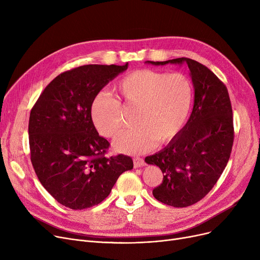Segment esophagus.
Here are the masks:
<instances>
[{
  "mask_svg": "<svg viewBox=\"0 0 260 260\" xmlns=\"http://www.w3.org/2000/svg\"><path fill=\"white\" fill-rule=\"evenodd\" d=\"M145 166V162L142 158H134V167L135 168H142Z\"/></svg>",
  "mask_w": 260,
  "mask_h": 260,
  "instance_id": "1",
  "label": "esophagus"
}]
</instances>
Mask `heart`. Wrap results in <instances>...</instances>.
I'll return each instance as SVG.
<instances>
[{"instance_id":"obj_1","label":"heart","mask_w":260,"mask_h":260,"mask_svg":"<svg viewBox=\"0 0 260 260\" xmlns=\"http://www.w3.org/2000/svg\"><path fill=\"white\" fill-rule=\"evenodd\" d=\"M117 100L106 93L94 97L90 106L94 126L105 137H115L122 126L121 108L136 107V127L123 132L114 146L118 152L138 155L155 141L163 144L182 129L193 101V85L182 74L140 70L123 77L114 87Z\"/></svg>"}]
</instances>
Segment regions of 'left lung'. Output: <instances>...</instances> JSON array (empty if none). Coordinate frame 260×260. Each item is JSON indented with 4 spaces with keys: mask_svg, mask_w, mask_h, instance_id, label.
<instances>
[{
    "mask_svg": "<svg viewBox=\"0 0 260 260\" xmlns=\"http://www.w3.org/2000/svg\"><path fill=\"white\" fill-rule=\"evenodd\" d=\"M152 65H187L194 86V106L186 124L160 152L145 162L160 168L162 183L154 197L168 206L185 208L206 196L219 179L234 141L233 112L225 85L207 66L178 58Z\"/></svg>",
    "mask_w": 260,
    "mask_h": 260,
    "instance_id": "8db88e82",
    "label": "left lung"
}]
</instances>
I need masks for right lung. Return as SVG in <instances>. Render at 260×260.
<instances>
[{"mask_svg": "<svg viewBox=\"0 0 260 260\" xmlns=\"http://www.w3.org/2000/svg\"><path fill=\"white\" fill-rule=\"evenodd\" d=\"M125 65H83L54 78L29 117L31 163L40 182L62 206L91 208L111 193L119 176L134 168L125 155L105 157L108 141L90 115L99 91Z\"/></svg>", "mask_w": 260, "mask_h": 260, "instance_id": "add662e5", "label": "right lung"}]
</instances>
